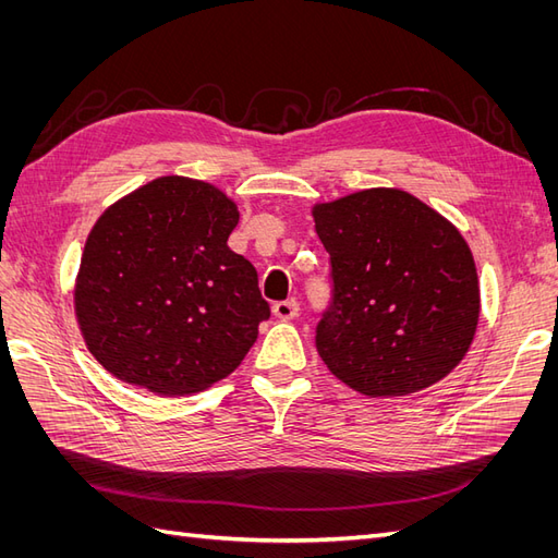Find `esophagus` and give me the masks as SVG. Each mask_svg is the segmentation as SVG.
Returning <instances> with one entry per match:
<instances>
[{"label":"esophagus","mask_w":558,"mask_h":558,"mask_svg":"<svg viewBox=\"0 0 558 558\" xmlns=\"http://www.w3.org/2000/svg\"><path fill=\"white\" fill-rule=\"evenodd\" d=\"M298 302L295 300H286V302H277V305H272V314L281 320H291L298 316Z\"/></svg>","instance_id":"34e87169"}]
</instances>
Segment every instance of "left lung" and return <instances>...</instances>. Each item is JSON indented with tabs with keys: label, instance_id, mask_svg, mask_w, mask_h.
Segmentation results:
<instances>
[{
	"label": "left lung",
	"instance_id": "1",
	"mask_svg": "<svg viewBox=\"0 0 558 558\" xmlns=\"http://www.w3.org/2000/svg\"><path fill=\"white\" fill-rule=\"evenodd\" d=\"M312 216L332 265V307L316 328L330 373L369 398L445 379L475 340L482 307L459 228L400 189L316 202Z\"/></svg>",
	"mask_w": 558,
	"mask_h": 558
}]
</instances>
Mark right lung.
I'll use <instances>...</instances> for the list:
<instances>
[{"mask_svg":"<svg viewBox=\"0 0 558 558\" xmlns=\"http://www.w3.org/2000/svg\"><path fill=\"white\" fill-rule=\"evenodd\" d=\"M238 223L232 197L179 174L102 211L81 253L74 314L107 373L185 396L238 369L269 316L256 267L228 246Z\"/></svg>","mask_w":558,"mask_h":558,"instance_id":"add662e5","label":"right lung"}]
</instances>
